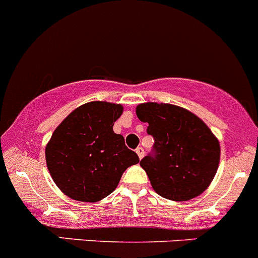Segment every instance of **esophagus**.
Wrapping results in <instances>:
<instances>
[{"label": "esophagus", "mask_w": 258, "mask_h": 258, "mask_svg": "<svg viewBox=\"0 0 258 258\" xmlns=\"http://www.w3.org/2000/svg\"><path fill=\"white\" fill-rule=\"evenodd\" d=\"M136 154L139 155V159H143L144 156V149L143 148H137L136 149Z\"/></svg>", "instance_id": "esophagus-1"}]
</instances>
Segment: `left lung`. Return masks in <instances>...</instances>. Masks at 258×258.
Instances as JSON below:
<instances>
[{
    "label": "left lung",
    "mask_w": 258,
    "mask_h": 258,
    "mask_svg": "<svg viewBox=\"0 0 258 258\" xmlns=\"http://www.w3.org/2000/svg\"><path fill=\"white\" fill-rule=\"evenodd\" d=\"M155 140L154 156L140 162L154 191L172 201L200 196L213 182L220 162V144L208 124L189 110L168 103L136 107Z\"/></svg>",
    "instance_id": "1"
}]
</instances>
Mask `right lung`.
<instances>
[{
	"label": "right lung",
	"instance_id": "1",
	"mask_svg": "<svg viewBox=\"0 0 258 258\" xmlns=\"http://www.w3.org/2000/svg\"><path fill=\"white\" fill-rule=\"evenodd\" d=\"M123 105L89 102L72 110L45 146V162L56 186L67 197L98 202L117 188L122 174L139 163L113 126Z\"/></svg>",
	"mask_w": 258,
	"mask_h": 258
}]
</instances>
